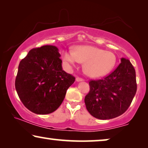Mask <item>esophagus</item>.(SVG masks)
I'll return each mask as SVG.
<instances>
[{"label": "esophagus", "mask_w": 148, "mask_h": 148, "mask_svg": "<svg viewBox=\"0 0 148 148\" xmlns=\"http://www.w3.org/2000/svg\"><path fill=\"white\" fill-rule=\"evenodd\" d=\"M83 81H84V79H82V78H80V77H77L76 78V82H83Z\"/></svg>", "instance_id": "34e87169"}]
</instances>
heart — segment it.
Masks as SVG:
<instances>
[{
	"instance_id": "heart-1",
	"label": "heart",
	"mask_w": 148,
	"mask_h": 148,
	"mask_svg": "<svg viewBox=\"0 0 148 148\" xmlns=\"http://www.w3.org/2000/svg\"><path fill=\"white\" fill-rule=\"evenodd\" d=\"M62 58L71 66H75L79 62H84V71L89 76L94 77L108 74L116 62V56L112 52L91 46H79L74 51H64Z\"/></svg>"
}]
</instances>
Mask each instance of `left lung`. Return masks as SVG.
<instances>
[{
  "instance_id": "left-lung-1",
  "label": "left lung",
  "mask_w": 148,
  "mask_h": 148,
  "mask_svg": "<svg viewBox=\"0 0 148 148\" xmlns=\"http://www.w3.org/2000/svg\"><path fill=\"white\" fill-rule=\"evenodd\" d=\"M121 61L106 77L89 82L90 90L85 97V104L95 118L107 120L123 114L136 94L135 69L128 59L122 58Z\"/></svg>"
}]
</instances>
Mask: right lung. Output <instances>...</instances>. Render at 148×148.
<instances>
[{
  "label": "right lung",
  "mask_w": 148,
  "mask_h": 148,
  "mask_svg": "<svg viewBox=\"0 0 148 148\" xmlns=\"http://www.w3.org/2000/svg\"><path fill=\"white\" fill-rule=\"evenodd\" d=\"M58 48L45 45L32 49L19 62L15 89L24 106L32 112L47 114L62 104L75 78L62 68Z\"/></svg>",
  "instance_id": "right-lung-1"
}]
</instances>
